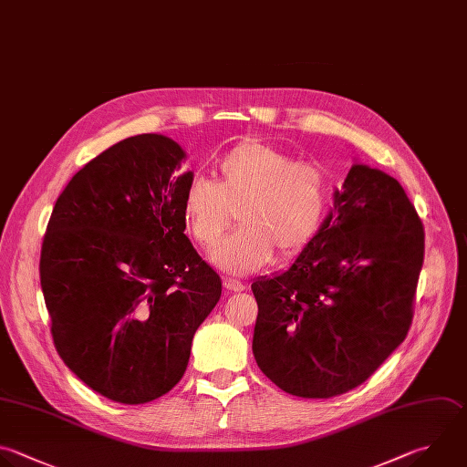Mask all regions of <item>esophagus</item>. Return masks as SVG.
Segmentation results:
<instances>
[{"instance_id": "obj_1", "label": "esophagus", "mask_w": 467, "mask_h": 467, "mask_svg": "<svg viewBox=\"0 0 467 467\" xmlns=\"http://www.w3.org/2000/svg\"><path fill=\"white\" fill-rule=\"evenodd\" d=\"M224 288H226V292H243L244 290V285L241 283V281H237V279H224Z\"/></svg>"}]
</instances>
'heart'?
<instances>
[{
  "mask_svg": "<svg viewBox=\"0 0 467 467\" xmlns=\"http://www.w3.org/2000/svg\"><path fill=\"white\" fill-rule=\"evenodd\" d=\"M217 181L195 175L182 193L188 235L212 250L237 217L241 226L213 252V263L235 275L265 266L277 250L286 257L319 232L330 202L323 168L292 155L243 142L217 161Z\"/></svg>",
  "mask_w": 467,
  "mask_h": 467,
  "instance_id": "b5f03b06",
  "label": "heart"
}]
</instances>
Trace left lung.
I'll use <instances>...</instances> for the list:
<instances>
[{"mask_svg":"<svg viewBox=\"0 0 467 467\" xmlns=\"http://www.w3.org/2000/svg\"><path fill=\"white\" fill-rule=\"evenodd\" d=\"M421 263L423 224L400 182L354 164L294 265L252 283L263 374L301 398L361 385L409 332Z\"/></svg>","mask_w":467,"mask_h":467,"instance_id":"1","label":"left lung"}]
</instances>
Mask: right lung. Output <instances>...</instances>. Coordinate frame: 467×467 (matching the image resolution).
<instances>
[{"mask_svg": "<svg viewBox=\"0 0 467 467\" xmlns=\"http://www.w3.org/2000/svg\"><path fill=\"white\" fill-rule=\"evenodd\" d=\"M184 157L153 133L111 146L69 181L44 235L55 347L119 403L151 401L181 381L193 334L221 299L219 274L184 234Z\"/></svg>", "mask_w": 467, "mask_h": 467, "instance_id": "obj_1", "label": "right lung"}]
</instances>
